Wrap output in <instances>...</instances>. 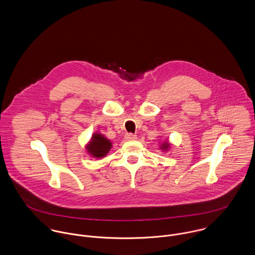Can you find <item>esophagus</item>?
Segmentation results:
<instances>
[{
  "mask_svg": "<svg viewBox=\"0 0 255 255\" xmlns=\"http://www.w3.org/2000/svg\"><path fill=\"white\" fill-rule=\"evenodd\" d=\"M125 139L126 140H135V139H137V136L135 134H133V133H127L125 135Z\"/></svg>",
  "mask_w": 255,
  "mask_h": 255,
  "instance_id": "34e87169",
  "label": "esophagus"
}]
</instances>
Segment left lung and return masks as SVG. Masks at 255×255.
I'll use <instances>...</instances> for the list:
<instances>
[{
	"mask_svg": "<svg viewBox=\"0 0 255 255\" xmlns=\"http://www.w3.org/2000/svg\"><path fill=\"white\" fill-rule=\"evenodd\" d=\"M169 147H170V144H169L168 142H165V143H163V144H162L161 149H163L164 151H167V150L169 149Z\"/></svg>",
	"mask_w": 255,
	"mask_h": 255,
	"instance_id": "left-lung-1",
	"label": "left lung"
}]
</instances>
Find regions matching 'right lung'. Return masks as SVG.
I'll use <instances>...</instances> for the list:
<instances>
[{"instance_id": "obj_1", "label": "right lung", "mask_w": 255, "mask_h": 255, "mask_svg": "<svg viewBox=\"0 0 255 255\" xmlns=\"http://www.w3.org/2000/svg\"><path fill=\"white\" fill-rule=\"evenodd\" d=\"M111 147L112 144L108 139L101 134L94 133L91 141L86 146V150L92 157L99 159L104 157L110 151Z\"/></svg>"}]
</instances>
